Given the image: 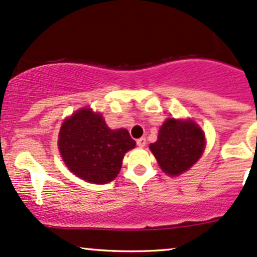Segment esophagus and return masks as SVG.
<instances>
[{"label":"esophagus","mask_w":257,"mask_h":257,"mask_svg":"<svg viewBox=\"0 0 257 257\" xmlns=\"http://www.w3.org/2000/svg\"><path fill=\"white\" fill-rule=\"evenodd\" d=\"M137 144H138L139 147H145V145H146V139H145V138L138 139Z\"/></svg>","instance_id":"obj_1"}]
</instances>
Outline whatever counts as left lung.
Here are the masks:
<instances>
[{"mask_svg": "<svg viewBox=\"0 0 257 257\" xmlns=\"http://www.w3.org/2000/svg\"><path fill=\"white\" fill-rule=\"evenodd\" d=\"M205 146V133L194 120L168 118L150 150L166 175L178 176L201 158Z\"/></svg>", "mask_w": 257, "mask_h": 257, "instance_id": "8db88e82", "label": "left lung"}]
</instances>
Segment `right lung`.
Returning <instances> with one entry per match:
<instances>
[{"mask_svg":"<svg viewBox=\"0 0 257 257\" xmlns=\"http://www.w3.org/2000/svg\"><path fill=\"white\" fill-rule=\"evenodd\" d=\"M135 145L126 129L112 131L101 113L89 107L64 119L58 134V150L69 171L94 184L113 181L123 157Z\"/></svg>","mask_w":257,"mask_h":257,"instance_id":"right-lung-1","label":"right lung"}]
</instances>
